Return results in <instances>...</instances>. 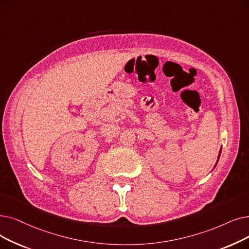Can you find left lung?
Listing matches in <instances>:
<instances>
[{"mask_svg":"<svg viewBox=\"0 0 249 249\" xmlns=\"http://www.w3.org/2000/svg\"><path fill=\"white\" fill-rule=\"evenodd\" d=\"M221 151H222V147H221V149H220V153H219V156H218V160H217V163H215L214 167H215V166H217V164H218V160H219V159H220V156H221Z\"/></svg>","mask_w":249,"mask_h":249,"instance_id":"8db88e82","label":"left lung"}]
</instances>
